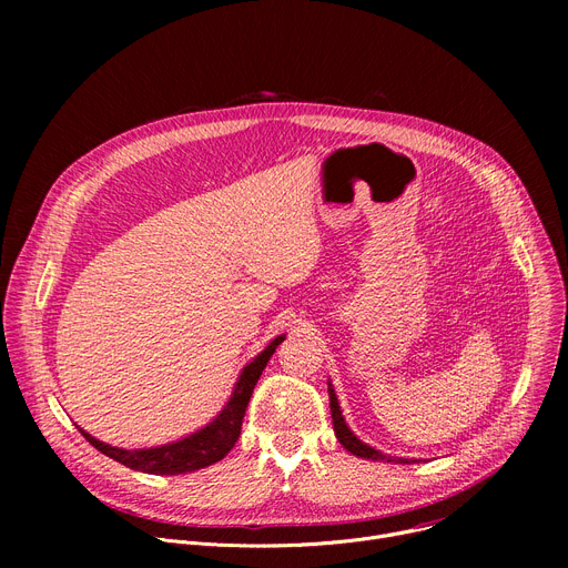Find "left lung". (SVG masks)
Instances as JSON below:
<instances>
[{"instance_id":"8db88e82","label":"left lung","mask_w":568,"mask_h":568,"mask_svg":"<svg viewBox=\"0 0 568 568\" xmlns=\"http://www.w3.org/2000/svg\"><path fill=\"white\" fill-rule=\"evenodd\" d=\"M329 405H332V419H334V430H336V437H338V442L345 446V449L349 452V454H354V456H359V458H368V460H386V463H403V465H407V463H414V460H407V458H394V456H384V454H379L377 449H373V446H368V444H364L362 439H356V435L347 428V424H345V419H343V414H341V407H338V398H336V394H334V389H332V384H329Z\"/></svg>"}]
</instances>
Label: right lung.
<instances>
[{"label": "right lung", "instance_id": "right-lung-1", "mask_svg": "<svg viewBox=\"0 0 568 568\" xmlns=\"http://www.w3.org/2000/svg\"><path fill=\"white\" fill-rule=\"evenodd\" d=\"M281 343H283V336L268 343L266 349L255 356V359L244 368L242 377H239V382L234 386V394H232L230 403L225 405V409L206 428L193 433L186 439H179L174 444H163V446H156V449L126 452V449H116V446L103 444V442L94 439L92 435H87L84 430H80V433L84 435V439L89 444L94 446V449H99L108 458L122 463L131 469H138V471L184 474V471L202 469L206 465H214L230 454L234 442L239 439V435H242V422H244V414H246L248 400L253 396L255 384H257L266 362L272 359V354L276 352V347Z\"/></svg>", "mask_w": 568, "mask_h": 568}]
</instances>
